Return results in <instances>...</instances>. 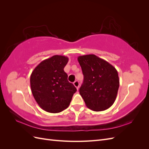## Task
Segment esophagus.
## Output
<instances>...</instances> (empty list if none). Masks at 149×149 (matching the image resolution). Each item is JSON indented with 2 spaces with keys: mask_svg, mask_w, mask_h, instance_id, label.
I'll return each mask as SVG.
<instances>
[{
  "mask_svg": "<svg viewBox=\"0 0 149 149\" xmlns=\"http://www.w3.org/2000/svg\"><path fill=\"white\" fill-rule=\"evenodd\" d=\"M73 84H74V86L76 88V89H78L79 86V83L78 81H75L73 83Z\"/></svg>",
  "mask_w": 149,
  "mask_h": 149,
  "instance_id": "esophagus-1",
  "label": "esophagus"
}]
</instances>
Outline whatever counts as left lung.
<instances>
[{"instance_id": "left-lung-1", "label": "left lung", "mask_w": 149, "mask_h": 149, "mask_svg": "<svg viewBox=\"0 0 149 149\" xmlns=\"http://www.w3.org/2000/svg\"><path fill=\"white\" fill-rule=\"evenodd\" d=\"M84 81L79 94L86 106L94 111L107 109L113 104L119 87L118 73L115 68L95 55L78 57Z\"/></svg>"}]
</instances>
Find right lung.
Masks as SVG:
<instances>
[{"label":"right lung","mask_w":149,"mask_h":149,"mask_svg":"<svg viewBox=\"0 0 149 149\" xmlns=\"http://www.w3.org/2000/svg\"><path fill=\"white\" fill-rule=\"evenodd\" d=\"M68 61L65 56L54 55L42 61L31 74V93L39 106L48 112L66 109L76 91L64 71Z\"/></svg>","instance_id":"add662e5"}]
</instances>
